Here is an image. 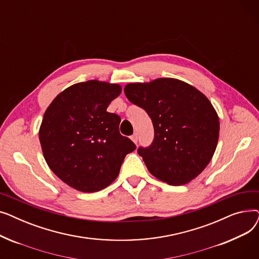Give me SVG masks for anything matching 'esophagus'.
I'll return each instance as SVG.
<instances>
[{
  "instance_id": "esophagus-1",
  "label": "esophagus",
  "mask_w": 259,
  "mask_h": 259,
  "mask_svg": "<svg viewBox=\"0 0 259 259\" xmlns=\"http://www.w3.org/2000/svg\"><path fill=\"white\" fill-rule=\"evenodd\" d=\"M131 140H132V142L137 145L138 144V141H139V137H138V133H134L132 137H131Z\"/></svg>"
}]
</instances>
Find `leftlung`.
<instances>
[{
	"instance_id": "8db88e82",
	"label": "left lung",
	"mask_w": 259,
	"mask_h": 259,
	"mask_svg": "<svg viewBox=\"0 0 259 259\" xmlns=\"http://www.w3.org/2000/svg\"><path fill=\"white\" fill-rule=\"evenodd\" d=\"M124 92L153 122V143L138 150L149 172L168 185L182 186L205 170L220 137L219 114L205 94L172 77L129 83Z\"/></svg>"
}]
</instances>
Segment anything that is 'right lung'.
Returning a JSON list of instances; mask_svg holds the SVG:
<instances>
[{
  "instance_id": "right-lung-1",
  "label": "right lung",
  "mask_w": 259,
  "mask_h": 259,
  "mask_svg": "<svg viewBox=\"0 0 259 259\" xmlns=\"http://www.w3.org/2000/svg\"><path fill=\"white\" fill-rule=\"evenodd\" d=\"M121 86L90 79L59 93L46 109L38 139L48 167L69 187L98 192L118 176L135 146L119 133L120 117L107 108Z\"/></svg>"
}]
</instances>
